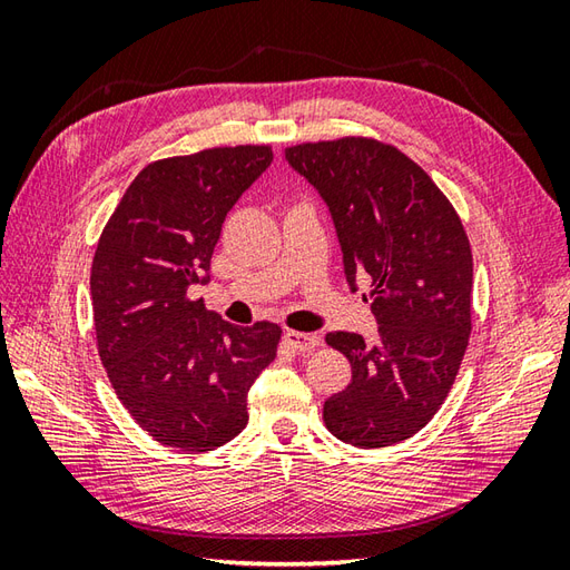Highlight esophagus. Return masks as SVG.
Returning <instances> with one entry per match:
<instances>
[{"label": "esophagus", "instance_id": "34e87169", "mask_svg": "<svg viewBox=\"0 0 570 570\" xmlns=\"http://www.w3.org/2000/svg\"><path fill=\"white\" fill-rule=\"evenodd\" d=\"M286 345H292L296 353H308V350H316L321 345L318 333H301V331H286L284 333Z\"/></svg>", "mask_w": 570, "mask_h": 570}]
</instances>
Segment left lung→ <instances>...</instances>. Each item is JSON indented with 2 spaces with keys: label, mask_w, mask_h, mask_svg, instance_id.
Here are the masks:
<instances>
[{
  "label": "left lung",
  "mask_w": 570,
  "mask_h": 570,
  "mask_svg": "<svg viewBox=\"0 0 570 570\" xmlns=\"http://www.w3.org/2000/svg\"><path fill=\"white\" fill-rule=\"evenodd\" d=\"M286 159L328 203L345 274L370 282L380 335L328 333L353 380L323 404L335 439L386 448L445 402L472 331V252L453 203L423 168L372 137L304 141Z\"/></svg>",
  "instance_id": "8db88e82"
}]
</instances>
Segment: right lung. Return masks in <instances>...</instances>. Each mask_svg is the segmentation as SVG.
I'll return each instance as SVG.
<instances>
[{
    "instance_id": "1",
    "label": "right lung",
    "mask_w": 570,
    "mask_h": 570,
    "mask_svg": "<svg viewBox=\"0 0 570 570\" xmlns=\"http://www.w3.org/2000/svg\"><path fill=\"white\" fill-rule=\"evenodd\" d=\"M269 144L144 166L107 220L90 269L98 353L119 402L154 441L215 451L247 426V392L282 328H239L190 298L225 215L272 164Z\"/></svg>"
}]
</instances>
